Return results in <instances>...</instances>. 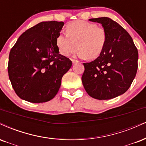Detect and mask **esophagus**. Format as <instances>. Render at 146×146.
Wrapping results in <instances>:
<instances>
[{
  "instance_id": "1",
  "label": "esophagus",
  "mask_w": 146,
  "mask_h": 146,
  "mask_svg": "<svg viewBox=\"0 0 146 146\" xmlns=\"http://www.w3.org/2000/svg\"><path fill=\"white\" fill-rule=\"evenodd\" d=\"M72 62L73 64H75V63H78V61H77V60H75V59H72Z\"/></svg>"
}]
</instances>
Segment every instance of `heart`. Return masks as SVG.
Returning a JSON list of instances; mask_svg holds the SVG:
<instances>
[{
    "mask_svg": "<svg viewBox=\"0 0 146 146\" xmlns=\"http://www.w3.org/2000/svg\"><path fill=\"white\" fill-rule=\"evenodd\" d=\"M67 35L59 34L56 37V44L59 52L63 56H69L77 51L81 59H94L103 52L107 42V33L102 27L92 22L77 20L68 24Z\"/></svg>",
    "mask_w": 146,
    "mask_h": 146,
    "instance_id": "b5f03b06",
    "label": "heart"
}]
</instances>
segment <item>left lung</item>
<instances>
[{
	"mask_svg": "<svg viewBox=\"0 0 146 146\" xmlns=\"http://www.w3.org/2000/svg\"><path fill=\"white\" fill-rule=\"evenodd\" d=\"M89 20L102 25L107 42L97 59L83 63L82 83L91 97L109 100L129 89L137 71L138 51L131 35L117 22L107 17Z\"/></svg>",
	"mask_w": 146,
	"mask_h": 146,
	"instance_id": "left-lung-1",
	"label": "left lung"
}]
</instances>
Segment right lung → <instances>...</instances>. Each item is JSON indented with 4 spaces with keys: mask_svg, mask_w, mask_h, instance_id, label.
Segmentation results:
<instances>
[{
    "mask_svg": "<svg viewBox=\"0 0 146 146\" xmlns=\"http://www.w3.org/2000/svg\"><path fill=\"white\" fill-rule=\"evenodd\" d=\"M64 22H42L20 36L9 56V78L15 94L33 103L52 100L72 63L56 44Z\"/></svg>",
    "mask_w": 146,
    "mask_h": 146,
    "instance_id": "1",
    "label": "right lung"
}]
</instances>
